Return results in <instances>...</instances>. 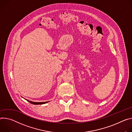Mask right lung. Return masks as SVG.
<instances>
[{
    "label": "right lung",
    "mask_w": 132,
    "mask_h": 132,
    "mask_svg": "<svg viewBox=\"0 0 132 132\" xmlns=\"http://www.w3.org/2000/svg\"><path fill=\"white\" fill-rule=\"evenodd\" d=\"M27 101H28L29 102H30V103L33 104H35V105H38V104H45L47 103L48 102H31L29 100H27Z\"/></svg>",
    "instance_id": "add662e5"
}]
</instances>
